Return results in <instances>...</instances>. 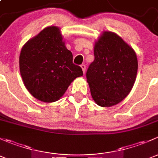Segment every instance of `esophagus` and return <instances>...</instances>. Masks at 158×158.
<instances>
[{
    "mask_svg": "<svg viewBox=\"0 0 158 158\" xmlns=\"http://www.w3.org/2000/svg\"><path fill=\"white\" fill-rule=\"evenodd\" d=\"M81 68L82 69V71H83V73H85V68H86L85 65V64H82V65H81Z\"/></svg>",
    "mask_w": 158,
    "mask_h": 158,
    "instance_id": "esophagus-1",
    "label": "esophagus"
}]
</instances>
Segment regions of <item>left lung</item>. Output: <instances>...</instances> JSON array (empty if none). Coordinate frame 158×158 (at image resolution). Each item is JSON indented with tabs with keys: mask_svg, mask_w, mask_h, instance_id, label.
Here are the masks:
<instances>
[{
	"mask_svg": "<svg viewBox=\"0 0 158 158\" xmlns=\"http://www.w3.org/2000/svg\"><path fill=\"white\" fill-rule=\"evenodd\" d=\"M95 60L86 78L97 105L111 107L122 102L131 90L138 72L135 50L118 35L105 31L95 42Z\"/></svg>",
	"mask_w": 158,
	"mask_h": 158,
	"instance_id": "obj_1",
	"label": "left lung"
}]
</instances>
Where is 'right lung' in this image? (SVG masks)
<instances>
[{
    "instance_id": "add662e5",
    "label": "right lung",
    "mask_w": 158,
    "mask_h": 158,
    "mask_svg": "<svg viewBox=\"0 0 158 158\" xmlns=\"http://www.w3.org/2000/svg\"><path fill=\"white\" fill-rule=\"evenodd\" d=\"M20 72L28 92L44 102L58 101L71 82L83 75L73 63L60 28L50 26L29 40L22 47Z\"/></svg>"
}]
</instances>
